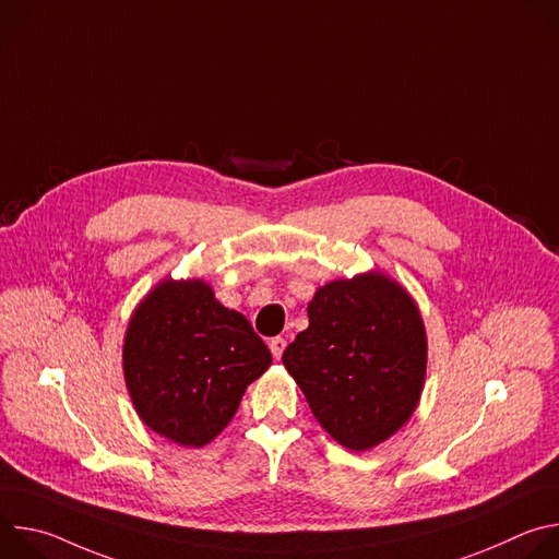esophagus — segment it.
Wrapping results in <instances>:
<instances>
[{
  "instance_id": "obj_1",
  "label": "esophagus",
  "mask_w": 559,
  "mask_h": 559,
  "mask_svg": "<svg viewBox=\"0 0 559 559\" xmlns=\"http://www.w3.org/2000/svg\"><path fill=\"white\" fill-rule=\"evenodd\" d=\"M285 347H287V341H285V338H281V336H276V338H272V341H270V352H272V356H274L276 360L283 356Z\"/></svg>"
}]
</instances>
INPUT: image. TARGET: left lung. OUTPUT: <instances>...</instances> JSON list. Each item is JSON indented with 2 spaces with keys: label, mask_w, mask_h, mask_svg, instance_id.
Returning <instances> with one entry per match:
<instances>
[{
  "label": "left lung",
  "mask_w": 559,
  "mask_h": 559,
  "mask_svg": "<svg viewBox=\"0 0 559 559\" xmlns=\"http://www.w3.org/2000/svg\"><path fill=\"white\" fill-rule=\"evenodd\" d=\"M307 316L309 328L287 345L283 365L338 444L373 449L412 418L420 401L427 332L418 305L376 270L323 285Z\"/></svg>",
  "instance_id": "1"
}]
</instances>
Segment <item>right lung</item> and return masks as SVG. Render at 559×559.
<instances>
[{
	"label": "right lung",
	"instance_id": "right-lung-1",
	"mask_svg": "<svg viewBox=\"0 0 559 559\" xmlns=\"http://www.w3.org/2000/svg\"><path fill=\"white\" fill-rule=\"evenodd\" d=\"M272 365L250 321L201 278L158 283L134 309L123 376L139 418L181 447H205Z\"/></svg>",
	"mask_w": 559,
	"mask_h": 559
}]
</instances>
